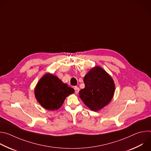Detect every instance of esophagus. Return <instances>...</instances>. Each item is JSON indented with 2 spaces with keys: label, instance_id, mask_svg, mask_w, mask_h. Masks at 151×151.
<instances>
[{
  "label": "esophagus",
  "instance_id": "1",
  "mask_svg": "<svg viewBox=\"0 0 151 151\" xmlns=\"http://www.w3.org/2000/svg\"><path fill=\"white\" fill-rule=\"evenodd\" d=\"M74 89H75V93H76V94H78V93H79V88L78 87H75L74 88Z\"/></svg>",
  "mask_w": 151,
  "mask_h": 151
}]
</instances>
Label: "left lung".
I'll return each instance as SVG.
<instances>
[{"mask_svg": "<svg viewBox=\"0 0 151 151\" xmlns=\"http://www.w3.org/2000/svg\"><path fill=\"white\" fill-rule=\"evenodd\" d=\"M85 88L79 95L84 104L93 111H98L112 99L115 85L112 78L102 68L91 69L83 78Z\"/></svg>", "mask_w": 151, "mask_h": 151, "instance_id": "8db88e82", "label": "left lung"}]
</instances>
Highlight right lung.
Segmentation results:
<instances>
[{"label":"right lung","instance_id":"right-lung-1","mask_svg":"<svg viewBox=\"0 0 151 151\" xmlns=\"http://www.w3.org/2000/svg\"><path fill=\"white\" fill-rule=\"evenodd\" d=\"M75 90L69 87L57 76L47 73L36 84L35 96L38 103L44 108L55 111L60 108L66 98L73 94Z\"/></svg>","mask_w":151,"mask_h":151}]
</instances>
